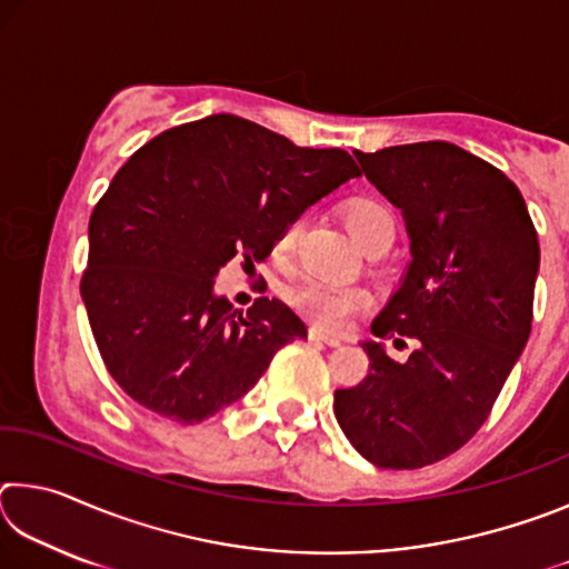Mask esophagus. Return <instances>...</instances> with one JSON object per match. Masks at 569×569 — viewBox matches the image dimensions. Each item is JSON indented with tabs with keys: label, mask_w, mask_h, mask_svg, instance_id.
Returning a JSON list of instances; mask_svg holds the SVG:
<instances>
[{
	"label": "esophagus",
	"mask_w": 569,
	"mask_h": 569,
	"mask_svg": "<svg viewBox=\"0 0 569 569\" xmlns=\"http://www.w3.org/2000/svg\"><path fill=\"white\" fill-rule=\"evenodd\" d=\"M308 339L311 341H321V343H326V346H341L343 341L339 339V336H331V333H326V331H321V329H311L308 331Z\"/></svg>",
	"instance_id": "esophagus-1"
}]
</instances>
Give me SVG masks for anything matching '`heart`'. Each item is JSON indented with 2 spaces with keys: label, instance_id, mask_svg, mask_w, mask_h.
<instances>
[{
  "label": "heart",
  "instance_id": "b5f03b06",
  "mask_svg": "<svg viewBox=\"0 0 569 569\" xmlns=\"http://www.w3.org/2000/svg\"><path fill=\"white\" fill-rule=\"evenodd\" d=\"M343 226L349 230L356 246L366 248L371 240H393L397 233V220L383 200L373 196H351L341 203ZM298 236H301V220L291 218L281 226L273 238V258L278 263L293 256ZM293 303L308 321L326 331H341L349 326L356 313L371 306L369 291L359 286H321L308 283L293 293Z\"/></svg>",
  "mask_w": 569,
  "mask_h": 569
}]
</instances>
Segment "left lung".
Here are the masks:
<instances>
[{
  "instance_id": "left-lung-1",
  "label": "left lung",
  "mask_w": 569,
  "mask_h": 569,
  "mask_svg": "<svg viewBox=\"0 0 569 569\" xmlns=\"http://www.w3.org/2000/svg\"><path fill=\"white\" fill-rule=\"evenodd\" d=\"M401 208L411 263L373 319L377 339L417 341L403 363L361 341L369 373L333 393L346 439L381 469L455 455L487 421L532 329L539 243L522 192L451 142L353 152Z\"/></svg>"
}]
</instances>
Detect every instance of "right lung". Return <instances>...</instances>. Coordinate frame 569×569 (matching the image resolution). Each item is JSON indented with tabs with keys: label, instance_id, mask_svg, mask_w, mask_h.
I'll return each instance as SVG.
<instances>
[{
	"label": "right lung",
	"instance_id": "right-lung-1",
	"mask_svg": "<svg viewBox=\"0 0 569 569\" xmlns=\"http://www.w3.org/2000/svg\"><path fill=\"white\" fill-rule=\"evenodd\" d=\"M361 170L346 150L298 148L238 114L178 124L146 142L90 218L80 293L110 377L180 423L256 387L306 323L278 298L233 311L220 268L271 256L283 223Z\"/></svg>",
	"mask_w": 569,
	"mask_h": 569
}]
</instances>
